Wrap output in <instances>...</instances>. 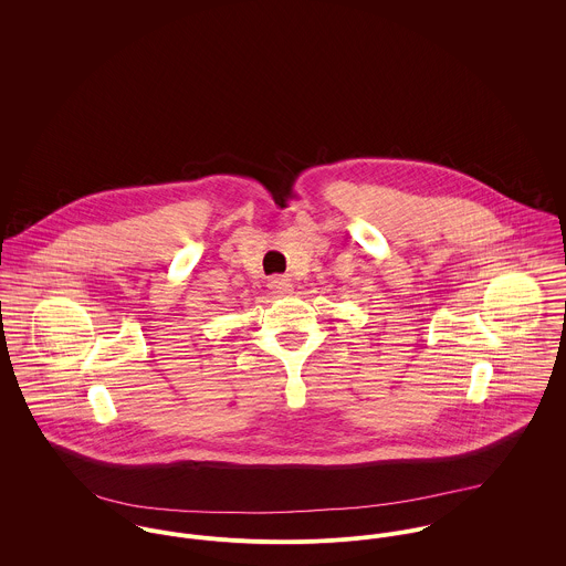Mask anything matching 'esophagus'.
I'll list each match as a JSON object with an SVG mask.
<instances>
[{"mask_svg": "<svg viewBox=\"0 0 566 566\" xmlns=\"http://www.w3.org/2000/svg\"><path fill=\"white\" fill-rule=\"evenodd\" d=\"M268 287H270V292L276 294V296H285V294L292 292V283H290V279H285V276H272V279L268 281Z\"/></svg>", "mask_w": 566, "mask_h": 566, "instance_id": "34e87169", "label": "esophagus"}]
</instances>
